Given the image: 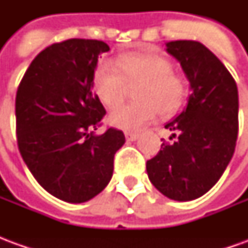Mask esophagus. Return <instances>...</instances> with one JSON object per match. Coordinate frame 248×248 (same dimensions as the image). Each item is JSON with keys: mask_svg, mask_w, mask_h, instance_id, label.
<instances>
[{"mask_svg": "<svg viewBox=\"0 0 248 248\" xmlns=\"http://www.w3.org/2000/svg\"><path fill=\"white\" fill-rule=\"evenodd\" d=\"M124 137H126V140H135L138 138V134H137V133H133V131H126V133H124Z\"/></svg>", "mask_w": 248, "mask_h": 248, "instance_id": "obj_1", "label": "esophagus"}]
</instances>
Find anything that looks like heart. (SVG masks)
I'll list each match as a JSON object with an SVG mask.
<instances>
[{
  "label": "heart",
  "instance_id": "b5f03b06",
  "mask_svg": "<svg viewBox=\"0 0 248 248\" xmlns=\"http://www.w3.org/2000/svg\"><path fill=\"white\" fill-rule=\"evenodd\" d=\"M118 73L108 63L98 66L93 78L94 92L108 108L118 106L135 86L137 102L122 105L108 115V122L122 130H138L161 115H171L187 97L186 78L172 70L165 56L147 51H131L118 57Z\"/></svg>",
  "mask_w": 248,
  "mask_h": 248
}]
</instances>
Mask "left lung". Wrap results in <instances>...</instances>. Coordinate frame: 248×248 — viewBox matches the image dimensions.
Segmentation results:
<instances>
[{
	"instance_id": "1",
	"label": "left lung",
	"mask_w": 248,
	"mask_h": 248,
	"mask_svg": "<svg viewBox=\"0 0 248 248\" xmlns=\"http://www.w3.org/2000/svg\"><path fill=\"white\" fill-rule=\"evenodd\" d=\"M191 94L186 108L166 124L171 142L146 162L150 182L174 201H192L218 182L232 158L239 129L238 87L226 66L197 41H171Z\"/></svg>"
}]
</instances>
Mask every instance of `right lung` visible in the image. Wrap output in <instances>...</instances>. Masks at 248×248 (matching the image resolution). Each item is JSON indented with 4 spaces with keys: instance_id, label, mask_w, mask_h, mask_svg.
I'll return each mask as SVG.
<instances>
[{
    "instance_id": "obj_1",
    "label": "right lung",
    "mask_w": 248,
    "mask_h": 248,
    "mask_svg": "<svg viewBox=\"0 0 248 248\" xmlns=\"http://www.w3.org/2000/svg\"><path fill=\"white\" fill-rule=\"evenodd\" d=\"M98 40L47 46L30 63L16 95V133L22 159L35 181L61 201L82 203L111 179L122 130L95 135L106 110L92 92L101 53Z\"/></svg>"
}]
</instances>
